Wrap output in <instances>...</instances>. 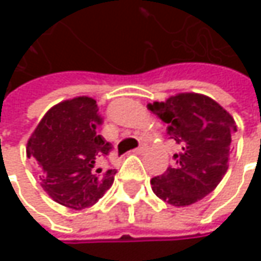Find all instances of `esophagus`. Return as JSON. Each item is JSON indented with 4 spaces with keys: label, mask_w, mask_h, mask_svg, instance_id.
<instances>
[{
    "label": "esophagus",
    "mask_w": 261,
    "mask_h": 261,
    "mask_svg": "<svg viewBox=\"0 0 261 261\" xmlns=\"http://www.w3.org/2000/svg\"><path fill=\"white\" fill-rule=\"evenodd\" d=\"M145 152V146H139V148H136V149H134V154H144Z\"/></svg>",
    "instance_id": "obj_1"
}]
</instances>
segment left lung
<instances>
[{
	"mask_svg": "<svg viewBox=\"0 0 261 261\" xmlns=\"http://www.w3.org/2000/svg\"><path fill=\"white\" fill-rule=\"evenodd\" d=\"M148 109L168 125L167 134L178 144L174 167L151 180L152 192L173 206H187L209 195L228 170L232 116L211 97L180 93Z\"/></svg>",
	"mask_w": 261,
	"mask_h": 261,
	"instance_id": "1",
	"label": "left lung"
}]
</instances>
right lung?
Segmentation results:
<instances>
[{
  "mask_svg": "<svg viewBox=\"0 0 261 261\" xmlns=\"http://www.w3.org/2000/svg\"><path fill=\"white\" fill-rule=\"evenodd\" d=\"M103 123L91 97H75L50 107L27 141V156L42 168V187L59 205L81 211L112 187L116 170L100 163L112 145L98 135Z\"/></svg>",
  "mask_w": 261,
  "mask_h": 261,
  "instance_id": "1",
  "label": "right lung"
}]
</instances>
